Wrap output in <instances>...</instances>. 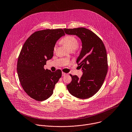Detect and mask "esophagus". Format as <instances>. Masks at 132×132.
I'll return each mask as SVG.
<instances>
[{"mask_svg": "<svg viewBox=\"0 0 132 132\" xmlns=\"http://www.w3.org/2000/svg\"><path fill=\"white\" fill-rule=\"evenodd\" d=\"M66 75H67L66 73H65V72H62V76H63V77L66 76Z\"/></svg>", "mask_w": 132, "mask_h": 132, "instance_id": "esophagus-1", "label": "esophagus"}]
</instances>
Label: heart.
Here are the masks:
<instances>
[{
	"instance_id": "1",
	"label": "heart",
	"mask_w": 132,
	"mask_h": 132,
	"mask_svg": "<svg viewBox=\"0 0 132 132\" xmlns=\"http://www.w3.org/2000/svg\"><path fill=\"white\" fill-rule=\"evenodd\" d=\"M62 43L64 44L70 51L75 50L79 46V42L78 39L73 36L67 35L63 37L61 40ZM56 45H55L53 48V50H56Z\"/></svg>"
}]
</instances>
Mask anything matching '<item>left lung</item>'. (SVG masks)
<instances>
[{
	"instance_id": "obj_1",
	"label": "left lung",
	"mask_w": 132,
	"mask_h": 132,
	"mask_svg": "<svg viewBox=\"0 0 132 132\" xmlns=\"http://www.w3.org/2000/svg\"><path fill=\"white\" fill-rule=\"evenodd\" d=\"M67 34L75 35L81 40L82 48L77 63L83 70L79 79L70 76L72 81L67 88L71 95L80 99H87L101 87L108 69V57L102 40L93 32L85 28L64 29Z\"/></svg>"
}]
</instances>
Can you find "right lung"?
Instances as JSON below:
<instances>
[{
    "instance_id": "obj_1",
    "label": "right lung",
    "mask_w": 132,
    "mask_h": 132,
    "mask_svg": "<svg viewBox=\"0 0 132 132\" xmlns=\"http://www.w3.org/2000/svg\"><path fill=\"white\" fill-rule=\"evenodd\" d=\"M65 33L62 29H46L33 33L26 41L18 58L17 71L20 84L32 99L43 101L53 94L62 71L45 69L46 61L53 56L56 41Z\"/></svg>"
}]
</instances>
